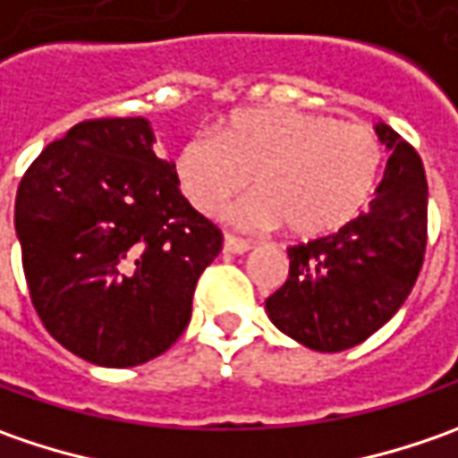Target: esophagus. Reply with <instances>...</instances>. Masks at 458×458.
I'll use <instances>...</instances> for the list:
<instances>
[{"label":"esophagus","instance_id":"1","mask_svg":"<svg viewBox=\"0 0 458 458\" xmlns=\"http://www.w3.org/2000/svg\"><path fill=\"white\" fill-rule=\"evenodd\" d=\"M250 242L247 239H239V237H232V234H226L224 237V252L226 255H244V252H250Z\"/></svg>","mask_w":458,"mask_h":458}]
</instances>
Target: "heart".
Returning a JSON list of instances; mask_svg holds the SVG:
<instances>
[{
	"label": "heart",
	"mask_w": 458,
	"mask_h": 458,
	"mask_svg": "<svg viewBox=\"0 0 458 458\" xmlns=\"http://www.w3.org/2000/svg\"><path fill=\"white\" fill-rule=\"evenodd\" d=\"M385 165L379 137L364 124L285 106L239 109L221 132H196L175 155L188 201L216 216L250 188L244 219L283 224L298 239L334 234L360 216Z\"/></svg>",
	"instance_id": "1"
}]
</instances>
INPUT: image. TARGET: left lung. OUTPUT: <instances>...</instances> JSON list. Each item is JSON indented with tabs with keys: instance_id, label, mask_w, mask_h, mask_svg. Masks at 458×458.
<instances>
[{
	"instance_id": "8db88e82",
	"label": "left lung",
	"mask_w": 458,
	"mask_h": 458,
	"mask_svg": "<svg viewBox=\"0 0 458 458\" xmlns=\"http://www.w3.org/2000/svg\"><path fill=\"white\" fill-rule=\"evenodd\" d=\"M390 150L369 208L336 234L288 247L291 273L265 310L283 334L316 352H344L372 336L405 303L428 232V183L418 152L379 122Z\"/></svg>"
}]
</instances>
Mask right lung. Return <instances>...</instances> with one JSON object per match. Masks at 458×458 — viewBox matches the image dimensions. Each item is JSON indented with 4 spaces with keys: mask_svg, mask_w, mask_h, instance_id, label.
<instances>
[{
    "mask_svg": "<svg viewBox=\"0 0 458 458\" xmlns=\"http://www.w3.org/2000/svg\"><path fill=\"white\" fill-rule=\"evenodd\" d=\"M152 142L142 116L81 122L17 188L32 306L55 342L98 367H134L178 342L221 252V232L185 201Z\"/></svg>",
    "mask_w": 458,
    "mask_h": 458,
    "instance_id": "obj_1",
    "label": "right lung"
}]
</instances>
